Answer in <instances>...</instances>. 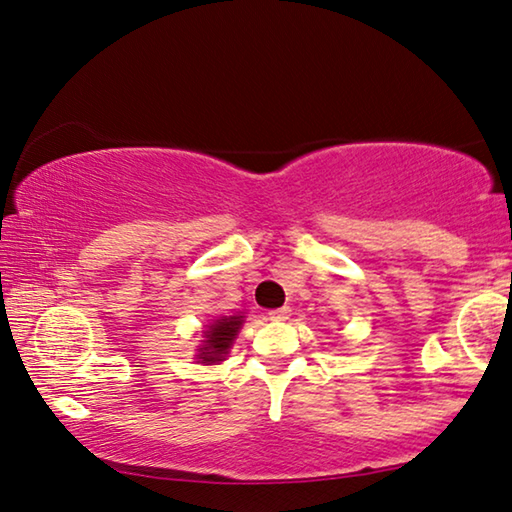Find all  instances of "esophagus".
<instances>
[{
	"instance_id": "1",
	"label": "esophagus",
	"mask_w": 512,
	"mask_h": 512,
	"mask_svg": "<svg viewBox=\"0 0 512 512\" xmlns=\"http://www.w3.org/2000/svg\"><path fill=\"white\" fill-rule=\"evenodd\" d=\"M289 316H291L289 307H280V309L268 311V318H271V320H289Z\"/></svg>"
}]
</instances>
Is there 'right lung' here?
Instances as JSON below:
<instances>
[{
    "label": "right lung",
    "instance_id": "1",
    "mask_svg": "<svg viewBox=\"0 0 512 512\" xmlns=\"http://www.w3.org/2000/svg\"><path fill=\"white\" fill-rule=\"evenodd\" d=\"M241 327V316H230V318H221L216 320L214 325H210L205 334V348H201V354L198 359L203 363H216L221 361L225 354H228L232 341Z\"/></svg>",
    "mask_w": 512,
    "mask_h": 512
}]
</instances>
